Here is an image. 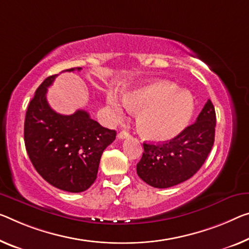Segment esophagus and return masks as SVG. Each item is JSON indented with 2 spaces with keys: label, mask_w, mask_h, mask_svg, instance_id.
I'll return each instance as SVG.
<instances>
[{
  "label": "esophagus",
  "mask_w": 249,
  "mask_h": 249,
  "mask_svg": "<svg viewBox=\"0 0 249 249\" xmlns=\"http://www.w3.org/2000/svg\"><path fill=\"white\" fill-rule=\"evenodd\" d=\"M129 137H130V133L127 131H121V132H119V135H118V138L121 140L127 139V138H129Z\"/></svg>",
  "instance_id": "esophagus-1"
}]
</instances>
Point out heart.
<instances>
[{"instance_id":"b5f03b06","label":"heart","mask_w":249,"mask_h":249,"mask_svg":"<svg viewBox=\"0 0 249 249\" xmlns=\"http://www.w3.org/2000/svg\"><path fill=\"white\" fill-rule=\"evenodd\" d=\"M122 100L128 108L139 110L138 130L152 141H166L178 136L188 124L195 105L190 92L178 90L170 81L149 82L125 91ZM108 102L114 113L121 114V106L114 95H109Z\"/></svg>"}]
</instances>
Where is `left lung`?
<instances>
[{
	"mask_svg": "<svg viewBox=\"0 0 249 249\" xmlns=\"http://www.w3.org/2000/svg\"><path fill=\"white\" fill-rule=\"evenodd\" d=\"M216 112L208 100L196 122L163 143L143 142L137 174L155 188H169L188 180L200 169L215 141Z\"/></svg>",
	"mask_w": 249,
	"mask_h": 249,
	"instance_id": "obj_1",
	"label": "left lung"
}]
</instances>
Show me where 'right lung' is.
<instances>
[{
	"mask_svg": "<svg viewBox=\"0 0 249 249\" xmlns=\"http://www.w3.org/2000/svg\"><path fill=\"white\" fill-rule=\"evenodd\" d=\"M81 70V68L66 71ZM50 75L36 91L24 121L26 152L36 170L55 188L81 193L92 185L105 149L116 139V131L103 128L85 110L56 113L47 100Z\"/></svg>",
	"mask_w": 249,
	"mask_h": 249,
	"instance_id": "right-lung-1",
	"label": "right lung"
}]
</instances>
